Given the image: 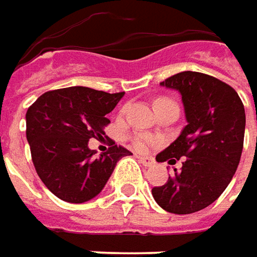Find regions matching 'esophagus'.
<instances>
[{
  "instance_id": "1",
  "label": "esophagus",
  "mask_w": 257,
  "mask_h": 257,
  "mask_svg": "<svg viewBox=\"0 0 257 257\" xmlns=\"http://www.w3.org/2000/svg\"><path fill=\"white\" fill-rule=\"evenodd\" d=\"M140 160V163L145 166V167H151V166H154V160L150 159V157H138Z\"/></svg>"
}]
</instances>
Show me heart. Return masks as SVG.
<instances>
[{"label":"heart","mask_w":257,"mask_h":257,"mask_svg":"<svg viewBox=\"0 0 257 257\" xmlns=\"http://www.w3.org/2000/svg\"><path fill=\"white\" fill-rule=\"evenodd\" d=\"M161 101H167V100L159 98V100H156V103H154V104L161 103ZM147 143H148V138H147V137H143V135H140V137H135V138H134V147H135L137 150H144V148H145V145H147Z\"/></svg>","instance_id":"obj_1"}]
</instances>
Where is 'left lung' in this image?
Instances as JSON below:
<instances>
[{"instance_id": "1", "label": "left lung", "mask_w": 257, "mask_h": 257, "mask_svg": "<svg viewBox=\"0 0 257 257\" xmlns=\"http://www.w3.org/2000/svg\"><path fill=\"white\" fill-rule=\"evenodd\" d=\"M160 85L180 93L188 125L156 157L183 163L166 185L153 188V196L167 212L192 214L215 202L233 179L243 151L244 106L233 87L202 72L183 71Z\"/></svg>"}]
</instances>
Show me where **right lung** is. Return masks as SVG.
I'll use <instances>...</instances> for the list:
<instances>
[{"label": "right lung", "instance_id": "obj_1", "mask_svg": "<svg viewBox=\"0 0 257 257\" xmlns=\"http://www.w3.org/2000/svg\"><path fill=\"white\" fill-rule=\"evenodd\" d=\"M122 93L88 87L46 91L27 109L26 137L40 180L59 199L83 204L103 190L116 163L132 153L112 145L97 156L90 138H101L103 128Z\"/></svg>", "mask_w": 257, "mask_h": 257}]
</instances>
